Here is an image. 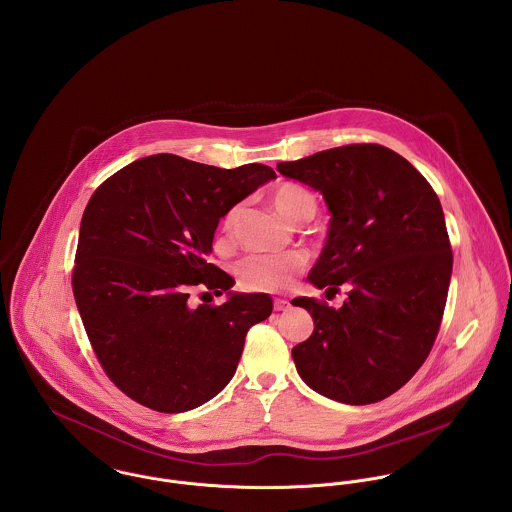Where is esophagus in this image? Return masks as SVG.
Returning <instances> with one entry per match:
<instances>
[{
	"mask_svg": "<svg viewBox=\"0 0 512 512\" xmlns=\"http://www.w3.org/2000/svg\"><path fill=\"white\" fill-rule=\"evenodd\" d=\"M288 307H290V301H288V299H280V297L274 299V309H276V311H286Z\"/></svg>",
	"mask_w": 512,
	"mask_h": 512,
	"instance_id": "esophagus-1",
	"label": "esophagus"
}]
</instances>
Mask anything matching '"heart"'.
<instances>
[{"instance_id": "obj_1", "label": "heart", "mask_w": 512, "mask_h": 512, "mask_svg": "<svg viewBox=\"0 0 512 512\" xmlns=\"http://www.w3.org/2000/svg\"><path fill=\"white\" fill-rule=\"evenodd\" d=\"M272 205L292 224L311 219L317 211V201L311 191L297 183H282L272 193ZM236 217V209H230L224 217V228L230 230ZM307 258L301 252L282 254H252L238 262L236 276L240 288L248 292L278 293L288 290L295 276L305 268Z\"/></svg>"}]
</instances>
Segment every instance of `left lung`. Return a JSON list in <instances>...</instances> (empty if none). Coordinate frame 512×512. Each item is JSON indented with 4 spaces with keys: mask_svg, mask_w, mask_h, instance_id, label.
Returning <instances> with one entry per match:
<instances>
[{
    "mask_svg": "<svg viewBox=\"0 0 512 512\" xmlns=\"http://www.w3.org/2000/svg\"><path fill=\"white\" fill-rule=\"evenodd\" d=\"M278 171L319 191L331 213L307 280L349 286L339 309L293 299L315 323L292 349L295 368L331 400H384L424 365L443 317L453 256L438 195L410 161L376 144L325 149Z\"/></svg>",
    "mask_w": 512,
    "mask_h": 512,
    "instance_id": "obj_1",
    "label": "left lung"
}]
</instances>
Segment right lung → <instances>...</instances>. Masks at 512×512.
<instances>
[{
	"instance_id": "obj_1",
	"label": "right lung",
	"mask_w": 512,
	"mask_h": 512,
	"mask_svg": "<svg viewBox=\"0 0 512 512\" xmlns=\"http://www.w3.org/2000/svg\"><path fill=\"white\" fill-rule=\"evenodd\" d=\"M272 167L220 169L173 153L142 157L90 197L78 234L73 292L90 345L110 380L151 410H193L230 382L248 329L272 313L268 293L232 292L211 264L219 220ZM226 291L215 308L188 290Z\"/></svg>"
}]
</instances>
